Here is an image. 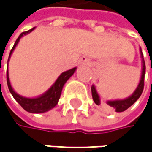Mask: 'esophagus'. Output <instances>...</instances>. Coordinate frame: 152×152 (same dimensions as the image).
I'll return each mask as SVG.
<instances>
[{
	"mask_svg": "<svg viewBox=\"0 0 152 152\" xmlns=\"http://www.w3.org/2000/svg\"><path fill=\"white\" fill-rule=\"evenodd\" d=\"M80 63H81V64H85V63H86V59H84V58H82V59H81V61H80Z\"/></svg>",
	"mask_w": 152,
	"mask_h": 152,
	"instance_id": "34e87169",
	"label": "esophagus"
}]
</instances>
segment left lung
<instances>
[{
  "instance_id": "1",
  "label": "left lung",
  "mask_w": 152,
  "mask_h": 152,
  "mask_svg": "<svg viewBox=\"0 0 152 152\" xmlns=\"http://www.w3.org/2000/svg\"><path fill=\"white\" fill-rule=\"evenodd\" d=\"M140 55H141V58H142V72H141V77H140V81L139 83V86L136 88V90L134 91V93L129 96L126 99H122V100H112V101H107L106 103H101L100 101V97H99L96 87L93 85L91 86V92H92V97L94 102L97 105V106H101V107L106 110L107 112H112V111H116V112H123L126 109H128L130 106H132L134 103H135L139 97L140 96V95L142 94L143 88H144V77H145V70H146V66H145V61L143 59V55L140 49Z\"/></svg>"
}]
</instances>
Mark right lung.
Instances as JSON below:
<instances>
[{
    "mask_svg": "<svg viewBox=\"0 0 152 152\" xmlns=\"http://www.w3.org/2000/svg\"><path fill=\"white\" fill-rule=\"evenodd\" d=\"M34 29V27L32 28L31 30L22 33L19 35V37L17 38V40L15 41V44H14L13 47L12 48V50L10 52L9 59L11 57V55L12 53V51L14 50L15 46L17 45V44L19 43L20 39L23 35L31 33ZM9 59H8V61H9ZM75 69H77V68L74 67V68H72L70 70H67L66 72L62 73L59 75V77L56 79V81L55 82V84L52 86L50 88L45 94H43L42 96L34 97V98H27V97H23V96L18 95L12 89L11 83H10V79H9L8 67H7V85H8V88H9L11 94L12 95V96L14 97L15 100L21 105V107L24 110H26V111L30 112V113H45V112L48 111V110L52 109L53 107H55L57 105L58 100L60 98V96H61V93H62V89H63L64 85H65L66 82L72 77V75L75 73Z\"/></svg>",
    "mask_w": 152,
    "mask_h": 152,
    "instance_id": "obj_1",
    "label": "right lung"
}]
</instances>
